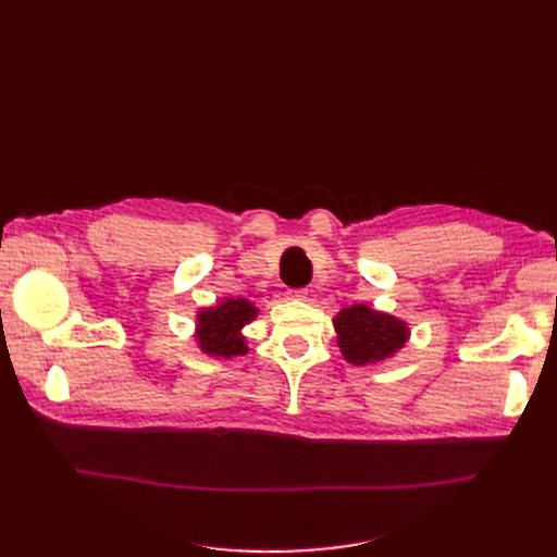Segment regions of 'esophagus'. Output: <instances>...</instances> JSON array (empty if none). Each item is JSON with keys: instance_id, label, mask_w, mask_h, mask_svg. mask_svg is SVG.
Returning a JSON list of instances; mask_svg holds the SVG:
<instances>
[{"instance_id": "34e87169", "label": "esophagus", "mask_w": 557, "mask_h": 557, "mask_svg": "<svg viewBox=\"0 0 557 557\" xmlns=\"http://www.w3.org/2000/svg\"><path fill=\"white\" fill-rule=\"evenodd\" d=\"M307 296H309L307 288H290L288 290V298L290 300H307Z\"/></svg>"}]
</instances>
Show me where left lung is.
<instances>
[{
    "instance_id": "1",
    "label": "left lung",
    "mask_w": 557,
    "mask_h": 557,
    "mask_svg": "<svg viewBox=\"0 0 557 557\" xmlns=\"http://www.w3.org/2000/svg\"><path fill=\"white\" fill-rule=\"evenodd\" d=\"M334 330L341 355L352 366H370L395 357L411 334L404 320L374 311L368 305L341 309L334 318Z\"/></svg>"
}]
</instances>
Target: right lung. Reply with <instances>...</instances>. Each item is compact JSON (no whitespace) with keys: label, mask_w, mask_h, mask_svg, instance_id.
<instances>
[{"label":"right lung","mask_w":557,"mask_h":557,"mask_svg":"<svg viewBox=\"0 0 557 557\" xmlns=\"http://www.w3.org/2000/svg\"><path fill=\"white\" fill-rule=\"evenodd\" d=\"M257 307L246 298H225L205 307L196 315V341L205 355L216 359L242 357L248 352L242 330L257 318Z\"/></svg>","instance_id":"right-lung-1"}]
</instances>
